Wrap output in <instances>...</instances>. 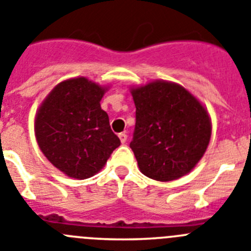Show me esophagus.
I'll use <instances>...</instances> for the list:
<instances>
[{
    "label": "esophagus",
    "mask_w": 251,
    "mask_h": 251,
    "mask_svg": "<svg viewBox=\"0 0 251 251\" xmlns=\"http://www.w3.org/2000/svg\"><path fill=\"white\" fill-rule=\"evenodd\" d=\"M119 139H120L121 144H125L126 140H127V135L125 132H121V134H119Z\"/></svg>",
    "instance_id": "34e87169"
}]
</instances>
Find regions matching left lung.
Listing matches in <instances>:
<instances>
[{"instance_id": "8db88e82", "label": "left lung", "mask_w": 251, "mask_h": 251, "mask_svg": "<svg viewBox=\"0 0 251 251\" xmlns=\"http://www.w3.org/2000/svg\"><path fill=\"white\" fill-rule=\"evenodd\" d=\"M130 91L136 106L130 148L140 171L157 181H171L190 173L204 156L211 137L205 106L170 81H151Z\"/></svg>"}]
</instances>
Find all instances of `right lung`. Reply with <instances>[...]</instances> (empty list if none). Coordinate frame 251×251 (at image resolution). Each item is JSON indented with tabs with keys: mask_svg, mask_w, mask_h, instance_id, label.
I'll return each instance as SVG.
<instances>
[{
	"mask_svg": "<svg viewBox=\"0 0 251 251\" xmlns=\"http://www.w3.org/2000/svg\"><path fill=\"white\" fill-rule=\"evenodd\" d=\"M109 87L86 77L57 83L35 117L37 144L51 164L69 177L83 180L105 166L120 139L112 132L100 101Z\"/></svg>",
	"mask_w": 251,
	"mask_h": 251,
	"instance_id": "add662e5",
	"label": "right lung"
}]
</instances>
